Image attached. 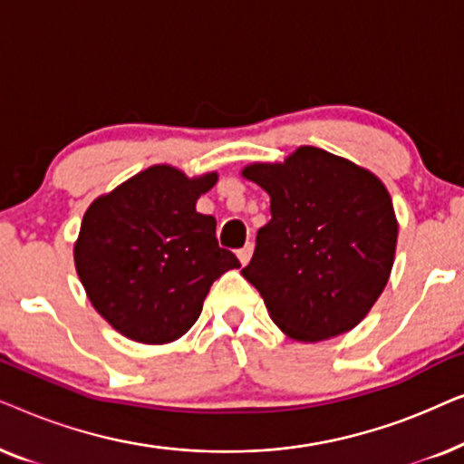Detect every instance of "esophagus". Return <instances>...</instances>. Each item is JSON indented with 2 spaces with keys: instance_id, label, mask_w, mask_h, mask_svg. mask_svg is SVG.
<instances>
[{
  "instance_id": "obj_1",
  "label": "esophagus",
  "mask_w": 464,
  "mask_h": 464,
  "mask_svg": "<svg viewBox=\"0 0 464 464\" xmlns=\"http://www.w3.org/2000/svg\"><path fill=\"white\" fill-rule=\"evenodd\" d=\"M237 256H238L240 264H243V266L249 264V259H251V256H253V243H246V245L243 246V249L237 251Z\"/></svg>"
}]
</instances>
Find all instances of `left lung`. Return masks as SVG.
<instances>
[{
	"mask_svg": "<svg viewBox=\"0 0 464 464\" xmlns=\"http://www.w3.org/2000/svg\"><path fill=\"white\" fill-rule=\"evenodd\" d=\"M243 177L270 196L272 219L240 270L289 338L321 342L351 332L389 283L397 218L372 170L313 145L285 162H253Z\"/></svg>",
	"mask_w": 464,
	"mask_h": 464,
	"instance_id": "8db88e82",
	"label": "left lung"
}]
</instances>
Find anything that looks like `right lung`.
Returning a JSON list of instances; mask_svg holds the SVG:
<instances>
[{"label": "right lung", "instance_id": "right-lung-1", "mask_svg": "<svg viewBox=\"0 0 464 464\" xmlns=\"http://www.w3.org/2000/svg\"><path fill=\"white\" fill-rule=\"evenodd\" d=\"M218 173L188 177L154 164L86 208L73 262L94 310L141 344L181 338L215 278L240 262L215 238L213 215L196 211Z\"/></svg>", "mask_w": 464, "mask_h": 464}]
</instances>
